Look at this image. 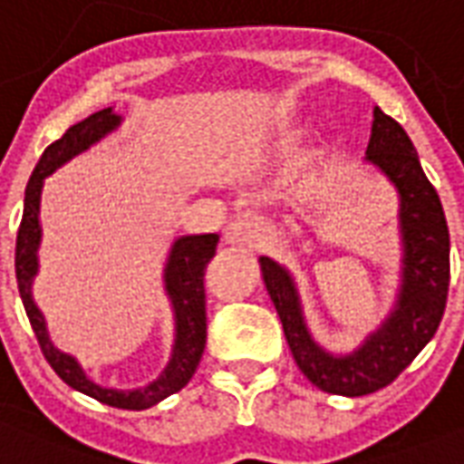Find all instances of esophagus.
<instances>
[{"mask_svg": "<svg viewBox=\"0 0 464 464\" xmlns=\"http://www.w3.org/2000/svg\"><path fill=\"white\" fill-rule=\"evenodd\" d=\"M269 235H272V222L265 215H256V212H245L225 227L227 245L259 246Z\"/></svg>", "mask_w": 464, "mask_h": 464, "instance_id": "1", "label": "esophagus"}]
</instances>
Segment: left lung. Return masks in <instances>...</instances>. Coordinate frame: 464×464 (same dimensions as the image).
Segmentation results:
<instances>
[{
    "label": "left lung",
    "instance_id": "obj_1",
    "mask_svg": "<svg viewBox=\"0 0 464 464\" xmlns=\"http://www.w3.org/2000/svg\"><path fill=\"white\" fill-rule=\"evenodd\" d=\"M366 160L373 162L401 195V292L393 311L356 351L334 356L321 348L304 321L292 274L269 256H259L266 292L279 314L286 343L311 383L334 395H368L393 383L440 326L450 286V232L440 198L425 178L403 125L373 111Z\"/></svg>",
    "mask_w": 464,
    "mask_h": 464
}]
</instances>
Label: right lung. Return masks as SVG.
I'll return each instance as SVG.
<instances>
[{
	"label": "right lung",
	"mask_w": 464,
	"mask_h": 464,
	"mask_svg": "<svg viewBox=\"0 0 464 464\" xmlns=\"http://www.w3.org/2000/svg\"><path fill=\"white\" fill-rule=\"evenodd\" d=\"M121 125V116L113 108H103L93 116L83 118L81 123L71 125L66 133L61 135L56 143H52L36 162L26 192H24V215L16 235V284L22 294L24 309L29 316L36 341L42 346L44 358L49 366L56 371L61 381L71 385L73 391L96 398L98 403L123 408V411H145L150 405L160 403L162 398L178 393L188 385L192 373L198 371L199 358L205 351L208 341V311H205V269L208 262L215 256L219 237L218 235H188L178 237L170 246L168 265H165V292L170 296L172 314H175V343L168 366L153 383L135 388V391H116V388H103L91 381L83 373L79 361L69 353H63L53 346L46 331V321L39 306L34 304L32 282L39 272V242H42V225H39V202H42L44 180L52 175L56 168L71 158H76L91 145L106 138L111 130Z\"/></svg>",
	"instance_id": "obj_1"
}]
</instances>
